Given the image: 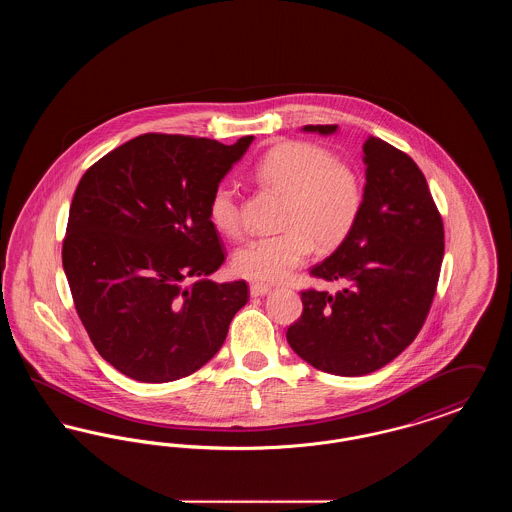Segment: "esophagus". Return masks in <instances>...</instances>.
Returning a JSON list of instances; mask_svg holds the SVG:
<instances>
[{"label":"esophagus","instance_id":"esophagus-1","mask_svg":"<svg viewBox=\"0 0 512 512\" xmlns=\"http://www.w3.org/2000/svg\"><path fill=\"white\" fill-rule=\"evenodd\" d=\"M272 292V288L267 286V284H251L249 286V293L253 295V297H261V295H268V293Z\"/></svg>","mask_w":512,"mask_h":512}]
</instances>
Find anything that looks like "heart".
Instances as JSON below:
<instances>
[{
  "label": "heart",
  "mask_w": 512,
  "mask_h": 512,
  "mask_svg": "<svg viewBox=\"0 0 512 512\" xmlns=\"http://www.w3.org/2000/svg\"><path fill=\"white\" fill-rule=\"evenodd\" d=\"M253 178L284 195L276 236L253 238L232 259L236 274L255 282H280L299 267L313 245L330 251L349 236L359 219L363 188L357 172L334 159L324 147L286 142L267 151L253 169ZM209 220L215 230L236 238L242 232L238 192L222 184L209 199Z\"/></svg>",
  "instance_id": "1"
}]
</instances>
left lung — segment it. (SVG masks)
Returning <instances> with one entry per match:
<instances>
[{
    "mask_svg": "<svg viewBox=\"0 0 512 512\" xmlns=\"http://www.w3.org/2000/svg\"><path fill=\"white\" fill-rule=\"evenodd\" d=\"M305 132L334 134L336 124ZM359 219L311 276L345 288L301 292L303 313L288 328L293 351L322 372L365 376L391 363L420 332L438 288L443 222L413 159L368 136Z\"/></svg>",
    "mask_w": 512,
    "mask_h": 512,
    "instance_id": "left-lung-1",
    "label": "left lung"
}]
</instances>
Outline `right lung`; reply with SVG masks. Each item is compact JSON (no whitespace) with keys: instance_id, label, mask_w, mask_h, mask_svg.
<instances>
[{"instance_id":"obj_1","label":"right lung","mask_w":512,"mask_h":512,"mask_svg":"<svg viewBox=\"0 0 512 512\" xmlns=\"http://www.w3.org/2000/svg\"><path fill=\"white\" fill-rule=\"evenodd\" d=\"M251 142L142 134L80 178L63 268L90 340L124 376L163 384L194 374L247 303L244 280L207 276L224 261L209 199Z\"/></svg>"}]
</instances>
